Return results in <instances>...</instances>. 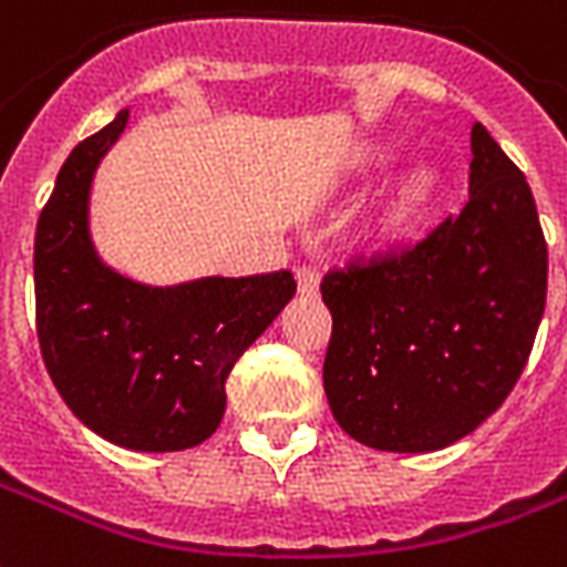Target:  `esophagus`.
<instances>
[{"label":"esophagus","instance_id":"34e87169","mask_svg":"<svg viewBox=\"0 0 567 567\" xmlns=\"http://www.w3.org/2000/svg\"><path fill=\"white\" fill-rule=\"evenodd\" d=\"M318 285H321V276L315 267H297V288H300L302 297H315L318 293Z\"/></svg>","mask_w":567,"mask_h":567}]
</instances>
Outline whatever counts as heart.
<instances>
[{
  "instance_id": "obj_1",
  "label": "heart",
  "mask_w": 567,
  "mask_h": 567,
  "mask_svg": "<svg viewBox=\"0 0 567 567\" xmlns=\"http://www.w3.org/2000/svg\"><path fill=\"white\" fill-rule=\"evenodd\" d=\"M443 193V175L434 166H416L410 168L408 175H401L399 184L389 189L386 198L380 202L374 223H371V235L378 237L380 244H395L404 235L425 219V214L434 207V202Z\"/></svg>"
}]
</instances>
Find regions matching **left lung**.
I'll use <instances>...</instances> for the list:
<instances>
[{
    "instance_id": "obj_1",
    "label": "left lung",
    "mask_w": 567,
    "mask_h": 567,
    "mask_svg": "<svg viewBox=\"0 0 567 567\" xmlns=\"http://www.w3.org/2000/svg\"><path fill=\"white\" fill-rule=\"evenodd\" d=\"M470 198L399 255L323 276L330 410L380 452H437L499 410L547 300V244L524 172L482 124Z\"/></svg>"
}]
</instances>
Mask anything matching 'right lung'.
<instances>
[{
	"mask_svg": "<svg viewBox=\"0 0 567 567\" xmlns=\"http://www.w3.org/2000/svg\"><path fill=\"white\" fill-rule=\"evenodd\" d=\"M127 118L121 110L71 151L43 205L34 323L43 365L82 425L133 452H181L219 427L228 374L297 282L276 270L154 288L103 265L89 231V196Z\"/></svg>",
	"mask_w": 567,
	"mask_h": 567,
	"instance_id": "add662e5",
	"label": "right lung"
}]
</instances>
